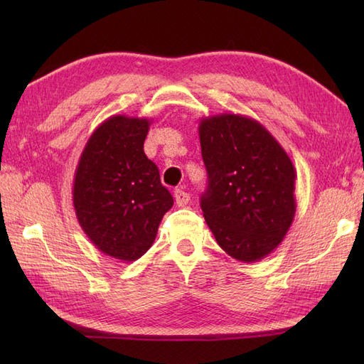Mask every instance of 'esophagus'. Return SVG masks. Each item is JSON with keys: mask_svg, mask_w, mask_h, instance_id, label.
<instances>
[{"mask_svg": "<svg viewBox=\"0 0 364 364\" xmlns=\"http://www.w3.org/2000/svg\"><path fill=\"white\" fill-rule=\"evenodd\" d=\"M174 200L178 206H185L190 202V194L183 190H176L174 191Z\"/></svg>", "mask_w": 364, "mask_h": 364, "instance_id": "obj_1", "label": "esophagus"}]
</instances>
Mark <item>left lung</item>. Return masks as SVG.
<instances>
[{"mask_svg": "<svg viewBox=\"0 0 364 364\" xmlns=\"http://www.w3.org/2000/svg\"><path fill=\"white\" fill-rule=\"evenodd\" d=\"M208 188L200 206L218 246L241 262L279 246L296 213V170L279 142L257 119L240 114L199 123Z\"/></svg>", "mask_w": 364, "mask_h": 364, "instance_id": "8db88e82", "label": "left lung"}]
</instances>
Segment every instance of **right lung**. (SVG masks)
Listing matches in <instances>:
<instances>
[{
	"mask_svg": "<svg viewBox=\"0 0 364 364\" xmlns=\"http://www.w3.org/2000/svg\"><path fill=\"white\" fill-rule=\"evenodd\" d=\"M150 124L147 118L109 117L87 139L74 174L73 205L83 232L98 250L124 262L151 247L173 206L144 153Z\"/></svg>",
	"mask_w": 364,
	"mask_h": 364,
	"instance_id": "right-lung-1",
	"label": "right lung"
}]
</instances>
